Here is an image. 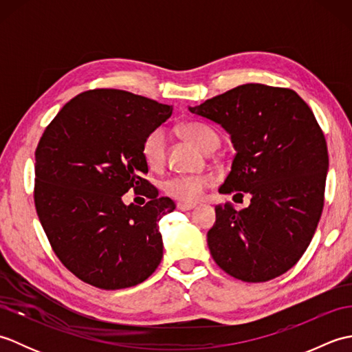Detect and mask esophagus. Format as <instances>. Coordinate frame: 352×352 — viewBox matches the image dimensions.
Masks as SVG:
<instances>
[{"mask_svg": "<svg viewBox=\"0 0 352 352\" xmlns=\"http://www.w3.org/2000/svg\"><path fill=\"white\" fill-rule=\"evenodd\" d=\"M195 207V204H186V203H177V208L178 210L182 212H186V210H192V208Z\"/></svg>", "mask_w": 352, "mask_h": 352, "instance_id": "34e87169", "label": "esophagus"}]
</instances>
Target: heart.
<instances>
[{"mask_svg":"<svg viewBox=\"0 0 352 352\" xmlns=\"http://www.w3.org/2000/svg\"><path fill=\"white\" fill-rule=\"evenodd\" d=\"M182 133L190 139L193 144L208 151L213 145L219 144V138L210 126L201 122H188L182 125ZM168 136L163 129H154L149 131L144 142H142V157L149 168L159 169L166 160ZM214 183L212 174H197V175H174L163 182V190L169 197L183 203H195L204 195L206 189Z\"/></svg>","mask_w":352,"mask_h":352,"instance_id":"1","label":"heart"}]
</instances>
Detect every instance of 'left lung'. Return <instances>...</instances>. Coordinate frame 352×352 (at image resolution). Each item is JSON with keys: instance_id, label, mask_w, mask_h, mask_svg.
<instances>
[{"instance_id": "obj_1", "label": "left lung", "mask_w": 352, "mask_h": 352, "mask_svg": "<svg viewBox=\"0 0 352 352\" xmlns=\"http://www.w3.org/2000/svg\"><path fill=\"white\" fill-rule=\"evenodd\" d=\"M189 110L219 124L234 145L219 193L251 197L243 210L216 206L207 233L213 260L246 283L287 272L310 245L324 208L328 151L311 109L292 89L248 83Z\"/></svg>"}]
</instances>
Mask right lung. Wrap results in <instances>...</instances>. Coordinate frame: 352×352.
Wrapping results in <instances>:
<instances>
[{
	"instance_id": "add662e5",
	"label": "right lung",
	"mask_w": 352,
	"mask_h": 352,
	"mask_svg": "<svg viewBox=\"0 0 352 352\" xmlns=\"http://www.w3.org/2000/svg\"><path fill=\"white\" fill-rule=\"evenodd\" d=\"M172 107L119 89L66 102L36 148L34 204L58 260L95 287L145 281L163 257L162 216L175 208L145 180L142 142ZM130 188L148 201L126 206Z\"/></svg>"
}]
</instances>
